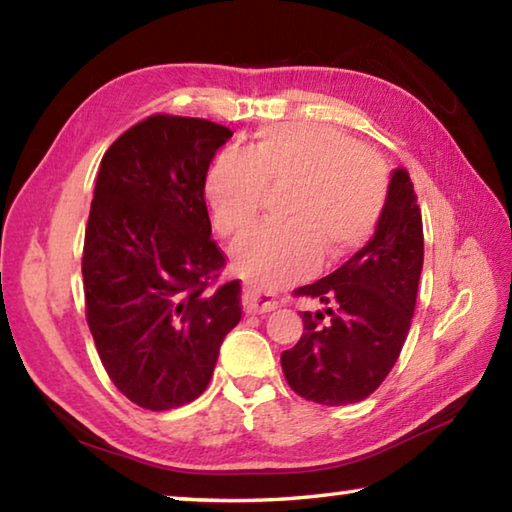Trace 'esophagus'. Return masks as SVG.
Segmentation results:
<instances>
[{
  "label": "esophagus",
  "mask_w": 512,
  "mask_h": 512,
  "mask_svg": "<svg viewBox=\"0 0 512 512\" xmlns=\"http://www.w3.org/2000/svg\"><path fill=\"white\" fill-rule=\"evenodd\" d=\"M277 305H280V302H277L271 293L255 289V287L244 289V309L248 311V314H266V311L277 309Z\"/></svg>",
  "instance_id": "1"
}]
</instances>
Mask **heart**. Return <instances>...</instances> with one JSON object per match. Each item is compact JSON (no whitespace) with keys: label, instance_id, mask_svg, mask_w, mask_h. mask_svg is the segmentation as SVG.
<instances>
[{"label":"heart","instance_id":"b5f03b06","mask_svg":"<svg viewBox=\"0 0 512 512\" xmlns=\"http://www.w3.org/2000/svg\"><path fill=\"white\" fill-rule=\"evenodd\" d=\"M291 187L287 223L259 225L239 239L235 264L259 287H282L352 253L372 237L386 210L388 173L375 153L325 124H280L244 153L228 151L207 173L214 230L239 237L264 210L266 192Z\"/></svg>","mask_w":512,"mask_h":512}]
</instances>
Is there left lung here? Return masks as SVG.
Listing matches in <instances>:
<instances>
[{
  "instance_id": "1",
  "label": "left lung",
  "mask_w": 512,
  "mask_h": 512,
  "mask_svg": "<svg viewBox=\"0 0 512 512\" xmlns=\"http://www.w3.org/2000/svg\"><path fill=\"white\" fill-rule=\"evenodd\" d=\"M422 259L418 198L409 171L395 169L375 237L334 273L293 291L325 305L302 311L305 332L280 357L293 391L325 406L361 402L377 391L409 334Z\"/></svg>"
}]
</instances>
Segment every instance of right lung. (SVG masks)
Returning <instances> with one entry per match:
<instances>
[{
    "label": "right lung",
    "mask_w": 512,
    "mask_h": 512,
    "mask_svg": "<svg viewBox=\"0 0 512 512\" xmlns=\"http://www.w3.org/2000/svg\"><path fill=\"white\" fill-rule=\"evenodd\" d=\"M230 128L151 115L110 144L83 244V291L99 359L133 404L169 411L210 384L239 323V280L219 284L225 255L205 205V176Z\"/></svg>",
    "instance_id": "right-lung-1"
}]
</instances>
